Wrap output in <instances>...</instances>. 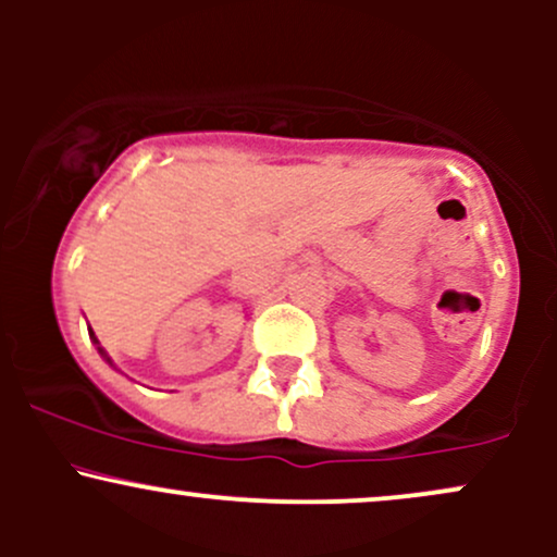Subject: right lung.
Wrapping results in <instances>:
<instances>
[{"label":"right lung","instance_id":"right-lung-1","mask_svg":"<svg viewBox=\"0 0 557 557\" xmlns=\"http://www.w3.org/2000/svg\"><path fill=\"white\" fill-rule=\"evenodd\" d=\"M91 337H94V332H91ZM94 343H99V341H96V337H94ZM99 354L104 356V359H107V354H104V350H101V348H99ZM107 361H110V359H107Z\"/></svg>","mask_w":557,"mask_h":557}]
</instances>
